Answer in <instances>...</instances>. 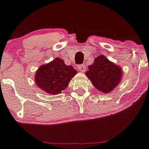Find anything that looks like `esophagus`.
<instances>
[{
  "label": "esophagus",
  "instance_id": "1",
  "mask_svg": "<svg viewBox=\"0 0 149 149\" xmlns=\"http://www.w3.org/2000/svg\"><path fill=\"white\" fill-rule=\"evenodd\" d=\"M78 69H79V70H80L81 72H85L86 70V65H79L78 66Z\"/></svg>",
  "mask_w": 149,
  "mask_h": 149
}]
</instances>
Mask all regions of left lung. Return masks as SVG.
I'll list each match as a JSON object with an SVG mask.
<instances>
[{"mask_svg":"<svg viewBox=\"0 0 149 149\" xmlns=\"http://www.w3.org/2000/svg\"><path fill=\"white\" fill-rule=\"evenodd\" d=\"M85 74L97 89L107 94L120 84L123 70L120 66L101 55L94 59L92 65L88 66V70Z\"/></svg>","mask_w":149,"mask_h":149,"instance_id":"left-lung-1","label":"left lung"}]
</instances>
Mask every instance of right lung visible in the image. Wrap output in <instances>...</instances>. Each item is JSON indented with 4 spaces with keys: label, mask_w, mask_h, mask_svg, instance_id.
I'll use <instances>...</instances> for the list:
<instances>
[{
    "label": "right lung",
    "mask_w": 149,
    "mask_h": 149,
    "mask_svg": "<svg viewBox=\"0 0 149 149\" xmlns=\"http://www.w3.org/2000/svg\"><path fill=\"white\" fill-rule=\"evenodd\" d=\"M77 73L71 65H66L58 57L49 63L40 66L35 74V83L40 89L49 94L62 92Z\"/></svg>",
    "instance_id": "obj_1"
}]
</instances>
